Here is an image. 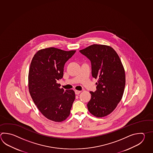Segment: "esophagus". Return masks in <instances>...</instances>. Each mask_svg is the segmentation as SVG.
Instances as JSON below:
<instances>
[{
  "instance_id": "34e87169",
  "label": "esophagus",
  "mask_w": 153,
  "mask_h": 153,
  "mask_svg": "<svg viewBox=\"0 0 153 153\" xmlns=\"http://www.w3.org/2000/svg\"><path fill=\"white\" fill-rule=\"evenodd\" d=\"M75 94H76V95H78L79 94L81 93V91H77V90H75Z\"/></svg>"
}]
</instances>
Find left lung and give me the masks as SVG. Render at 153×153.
I'll list each match as a JSON object with an SVG mask.
<instances>
[{"mask_svg": "<svg viewBox=\"0 0 153 153\" xmlns=\"http://www.w3.org/2000/svg\"><path fill=\"white\" fill-rule=\"evenodd\" d=\"M79 52L91 60V74L97 79V91H90L88 109L101 118L112 112L122 99L125 85L124 68L118 54L109 46L94 44Z\"/></svg>", "mask_w": 153, "mask_h": 153, "instance_id": "obj_1", "label": "left lung"}]
</instances>
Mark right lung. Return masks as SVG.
<instances>
[{"label": "right lung", "instance_id": "add662e5", "mask_svg": "<svg viewBox=\"0 0 153 153\" xmlns=\"http://www.w3.org/2000/svg\"><path fill=\"white\" fill-rule=\"evenodd\" d=\"M75 52L50 47L38 51L31 60L29 93L40 112L54 122H62L69 117L75 99L74 91H65L56 83L63 77L65 62Z\"/></svg>", "mask_w": 153, "mask_h": 153}]
</instances>
